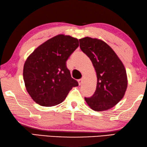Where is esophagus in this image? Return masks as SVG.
Wrapping results in <instances>:
<instances>
[{
  "mask_svg": "<svg viewBox=\"0 0 147 147\" xmlns=\"http://www.w3.org/2000/svg\"><path fill=\"white\" fill-rule=\"evenodd\" d=\"M83 81V78L79 79V80H78V83H79V85H81V84H82Z\"/></svg>",
  "mask_w": 147,
  "mask_h": 147,
  "instance_id": "obj_1",
  "label": "esophagus"
}]
</instances>
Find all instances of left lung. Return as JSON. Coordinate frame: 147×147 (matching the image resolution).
I'll list each match as a JSON object with an SVG mask.
<instances>
[{"mask_svg": "<svg viewBox=\"0 0 147 147\" xmlns=\"http://www.w3.org/2000/svg\"><path fill=\"white\" fill-rule=\"evenodd\" d=\"M79 43L97 75L95 92L85 100L96 111L109 109L122 100L126 90L128 81L124 65L111 47L102 40L85 37L79 40Z\"/></svg>", "mask_w": 147, "mask_h": 147, "instance_id": "obj_1", "label": "left lung"}]
</instances>
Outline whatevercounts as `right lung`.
Instances as JSON below:
<instances>
[{"label": "right lung", "instance_id": "1", "mask_svg": "<svg viewBox=\"0 0 147 147\" xmlns=\"http://www.w3.org/2000/svg\"><path fill=\"white\" fill-rule=\"evenodd\" d=\"M78 46L77 38L59 34L40 45L27 58L23 68L24 82L36 103L45 107L59 104L72 87L79 85L66 62Z\"/></svg>", "mask_w": 147, "mask_h": 147}]
</instances>
